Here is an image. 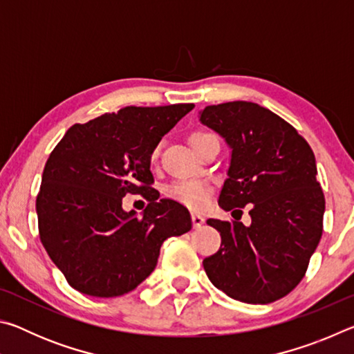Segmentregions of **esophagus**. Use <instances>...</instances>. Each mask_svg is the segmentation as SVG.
<instances>
[{
	"mask_svg": "<svg viewBox=\"0 0 354 354\" xmlns=\"http://www.w3.org/2000/svg\"><path fill=\"white\" fill-rule=\"evenodd\" d=\"M192 223H194V227H201L205 223V217L198 212H192Z\"/></svg>",
	"mask_w": 354,
	"mask_h": 354,
	"instance_id": "34e87169",
	"label": "esophagus"
}]
</instances>
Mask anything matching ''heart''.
I'll list each match as a JSON object with an SVG mask.
<instances>
[{
  "label": "heart",
  "mask_w": 354,
  "mask_h": 354,
  "mask_svg": "<svg viewBox=\"0 0 354 354\" xmlns=\"http://www.w3.org/2000/svg\"><path fill=\"white\" fill-rule=\"evenodd\" d=\"M209 136L212 134L203 133V131L192 134L190 136L192 148H195L200 142L207 139ZM158 156H159V148H156L151 153V159L153 160L158 159ZM167 195H169L170 198L179 201L181 205H185L192 209H200L209 201V196H211V187H209L207 183L200 181V179H189V181H179L170 185V187L167 189Z\"/></svg>",
  "instance_id": "1"
}]
</instances>
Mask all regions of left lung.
Listing matches in <instances>:
<instances>
[{
	"instance_id": "8db88e82",
	"label": "left lung",
	"mask_w": 354,
	"mask_h": 354,
	"mask_svg": "<svg viewBox=\"0 0 354 354\" xmlns=\"http://www.w3.org/2000/svg\"><path fill=\"white\" fill-rule=\"evenodd\" d=\"M198 117L231 149L218 206L231 211L251 205L250 226L207 220L221 245L203 267L227 297L274 301L301 281L322 237L325 198L315 156L295 128L250 101L207 106Z\"/></svg>"
}]
</instances>
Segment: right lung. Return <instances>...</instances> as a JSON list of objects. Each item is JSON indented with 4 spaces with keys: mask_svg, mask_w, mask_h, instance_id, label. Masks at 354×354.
<instances>
[{
    "mask_svg": "<svg viewBox=\"0 0 354 354\" xmlns=\"http://www.w3.org/2000/svg\"><path fill=\"white\" fill-rule=\"evenodd\" d=\"M195 104L128 106L71 127L50 154L35 201L40 241L73 289L91 297L134 290L158 263L164 241L192 230L181 203L159 200L149 159ZM151 201L139 218L124 194Z\"/></svg>",
    "mask_w": 354,
    "mask_h": 354,
    "instance_id": "add662e5",
    "label": "right lung"
}]
</instances>
